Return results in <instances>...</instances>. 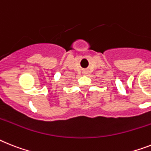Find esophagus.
Instances as JSON below:
<instances>
[{
  "mask_svg": "<svg viewBox=\"0 0 151 151\" xmlns=\"http://www.w3.org/2000/svg\"><path fill=\"white\" fill-rule=\"evenodd\" d=\"M83 74H87V71H84V72H83Z\"/></svg>",
  "mask_w": 151,
  "mask_h": 151,
  "instance_id": "obj_1",
  "label": "esophagus"
}]
</instances>
